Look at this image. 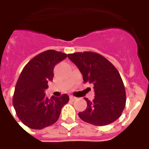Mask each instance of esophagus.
I'll return each instance as SVG.
<instances>
[{
	"label": "esophagus",
	"instance_id": "34e87169",
	"mask_svg": "<svg viewBox=\"0 0 149 149\" xmlns=\"http://www.w3.org/2000/svg\"><path fill=\"white\" fill-rule=\"evenodd\" d=\"M70 99L71 101H75V100L77 99V98L74 97V96H70Z\"/></svg>",
	"mask_w": 149,
	"mask_h": 149
}]
</instances>
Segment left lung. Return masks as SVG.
Instances as JSON below:
<instances>
[{
    "instance_id": "obj_1",
    "label": "left lung",
    "mask_w": 149,
    "mask_h": 149,
    "mask_svg": "<svg viewBox=\"0 0 149 149\" xmlns=\"http://www.w3.org/2000/svg\"><path fill=\"white\" fill-rule=\"evenodd\" d=\"M68 57L79 68L84 83L94 85L95 98H84L87 107L79 113V117L95 126L114 122L121 116L127 100L124 85L116 67L104 57L91 51L70 54Z\"/></svg>"
}]
</instances>
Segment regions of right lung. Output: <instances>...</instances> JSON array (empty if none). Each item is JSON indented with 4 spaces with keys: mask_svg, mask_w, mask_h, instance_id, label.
<instances>
[{
    "mask_svg": "<svg viewBox=\"0 0 149 149\" xmlns=\"http://www.w3.org/2000/svg\"><path fill=\"white\" fill-rule=\"evenodd\" d=\"M67 54L47 50L33 57L21 72L15 87L13 104L17 117L26 126L42 130L57 122L61 109L68 103L66 94L60 98L46 97L47 82L53 80L55 65Z\"/></svg>",
    "mask_w": 149,
    "mask_h": 149,
    "instance_id": "obj_1",
    "label": "right lung"
}]
</instances>
